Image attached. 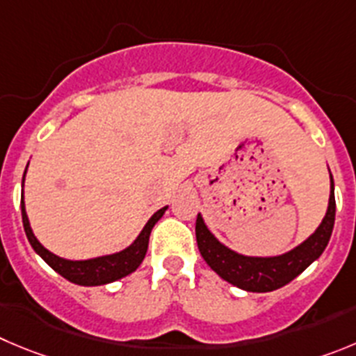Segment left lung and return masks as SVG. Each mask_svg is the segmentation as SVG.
Returning a JSON list of instances; mask_svg holds the SVG:
<instances>
[{
  "instance_id": "8db88e82",
  "label": "left lung",
  "mask_w": 356,
  "mask_h": 356,
  "mask_svg": "<svg viewBox=\"0 0 356 356\" xmlns=\"http://www.w3.org/2000/svg\"><path fill=\"white\" fill-rule=\"evenodd\" d=\"M335 221L334 179L330 174V198L323 221L313 235H309L302 244L279 257H244L218 241L205 227L204 218H197V244L200 254L209 267L234 286L254 293L274 291L293 281L314 260L321 257L330 241Z\"/></svg>"
}]
</instances>
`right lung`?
Returning a JSON list of instances; mask_svg holds the SVG:
<instances>
[{
    "label": "right lung",
    "mask_w": 356,
    "mask_h": 356,
    "mask_svg": "<svg viewBox=\"0 0 356 356\" xmlns=\"http://www.w3.org/2000/svg\"><path fill=\"white\" fill-rule=\"evenodd\" d=\"M26 175V172H24ZM22 186H24V179H22ZM21 211H22V225H24L26 237H28L29 244L35 249L36 253L47 261V265H51L58 274H61L63 277L68 279L70 283L81 284V286H99V284L114 283L118 279L124 277V275L131 274L138 268V265L142 264V260L145 258L149 245V235H151L152 227L159 221L167 207L159 209L158 212L151 216L147 223H145L144 230L140 232L131 245H128L126 249L119 251L114 254H105V257L91 258V260H65V258L56 257L54 253H51L49 249L43 248L38 242V238L33 234L31 227H29V219L26 214V205H24V193L21 195Z\"/></svg>",
    "instance_id": "right-lung-1"
}]
</instances>
